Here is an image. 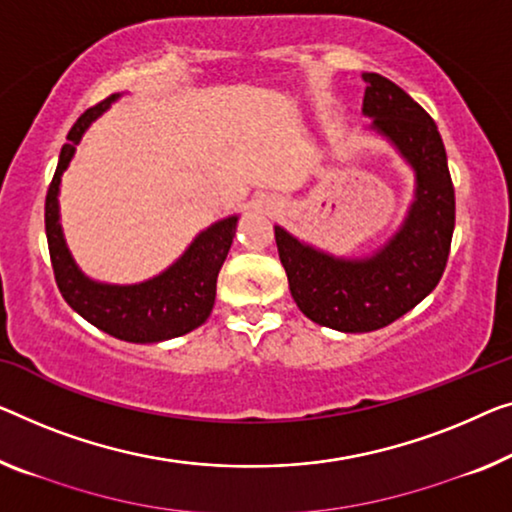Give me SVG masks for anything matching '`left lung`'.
<instances>
[{
	"instance_id": "8db88e82",
	"label": "left lung",
	"mask_w": 512,
	"mask_h": 512,
	"mask_svg": "<svg viewBox=\"0 0 512 512\" xmlns=\"http://www.w3.org/2000/svg\"><path fill=\"white\" fill-rule=\"evenodd\" d=\"M363 112L416 172V200L375 257L352 262L303 246L276 227L280 262L301 312L342 333L384 329L416 308L444 276L455 230V188L437 124L407 91L363 73Z\"/></svg>"
}]
</instances>
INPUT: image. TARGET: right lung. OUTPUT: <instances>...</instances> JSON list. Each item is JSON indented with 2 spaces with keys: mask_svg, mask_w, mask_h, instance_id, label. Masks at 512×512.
Segmentation results:
<instances>
[{
  "mask_svg": "<svg viewBox=\"0 0 512 512\" xmlns=\"http://www.w3.org/2000/svg\"><path fill=\"white\" fill-rule=\"evenodd\" d=\"M114 98L117 96H108L80 114V119L68 131V142L61 147L55 177L45 195V234H48L52 271L64 301L96 329L126 342L179 338L207 322L211 315L220 266L230 253L239 218L218 220L190 243V248L170 269L140 285H101L82 276L61 236L57 207L59 181L61 172L71 163L82 133L98 114L108 110Z\"/></svg>",
  "mask_w": 512,
  "mask_h": 512,
  "instance_id": "right-lung-1",
  "label": "right lung"
}]
</instances>
